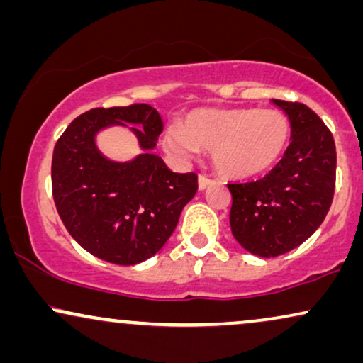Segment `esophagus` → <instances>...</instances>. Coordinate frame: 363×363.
<instances>
[{"instance_id":"1","label":"esophagus","mask_w":363,"mask_h":363,"mask_svg":"<svg viewBox=\"0 0 363 363\" xmlns=\"http://www.w3.org/2000/svg\"><path fill=\"white\" fill-rule=\"evenodd\" d=\"M213 184H214L213 179H209V177H206V176H199V181H197V186H199V191L208 189V187L213 186Z\"/></svg>"}]
</instances>
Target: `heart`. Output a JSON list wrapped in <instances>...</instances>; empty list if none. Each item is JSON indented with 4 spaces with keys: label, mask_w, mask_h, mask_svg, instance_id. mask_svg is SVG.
<instances>
[{
    "label": "heart",
    "mask_w": 363,
    "mask_h": 363,
    "mask_svg": "<svg viewBox=\"0 0 363 363\" xmlns=\"http://www.w3.org/2000/svg\"><path fill=\"white\" fill-rule=\"evenodd\" d=\"M291 125L274 108H197L184 125L174 123L164 134L169 154L187 160L211 150L216 169L233 179L258 176L281 159Z\"/></svg>",
    "instance_id": "obj_1"
}]
</instances>
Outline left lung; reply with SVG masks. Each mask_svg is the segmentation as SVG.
<instances>
[{
	"label": "left lung",
	"instance_id": "left-lung-1",
	"mask_svg": "<svg viewBox=\"0 0 363 363\" xmlns=\"http://www.w3.org/2000/svg\"><path fill=\"white\" fill-rule=\"evenodd\" d=\"M272 102L290 121L286 152L259 181L228 184L233 236L259 258L295 250L320 228L332 206L337 171L333 135L322 118L303 104Z\"/></svg>",
	"mask_w": 363,
	"mask_h": 363
}]
</instances>
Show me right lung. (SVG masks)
<instances>
[{
  "mask_svg": "<svg viewBox=\"0 0 363 363\" xmlns=\"http://www.w3.org/2000/svg\"><path fill=\"white\" fill-rule=\"evenodd\" d=\"M128 128L142 155L108 160L96 145L105 128ZM164 122L147 104L91 108L77 117L53 150V199L67 231L108 263L132 266L152 258L176 229L197 192L194 172H172L154 154Z\"/></svg>",
  "mask_w": 363,
  "mask_h": 363,
  "instance_id": "obj_1",
  "label": "right lung"
}]
</instances>
